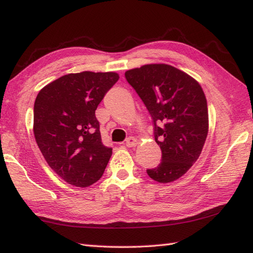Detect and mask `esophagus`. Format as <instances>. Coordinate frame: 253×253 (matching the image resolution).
Instances as JSON below:
<instances>
[{
	"instance_id": "esophagus-1",
	"label": "esophagus",
	"mask_w": 253,
	"mask_h": 253,
	"mask_svg": "<svg viewBox=\"0 0 253 253\" xmlns=\"http://www.w3.org/2000/svg\"><path fill=\"white\" fill-rule=\"evenodd\" d=\"M139 143V141L137 140V139L135 137H129L126 140V146L128 148H131V147H136L137 144Z\"/></svg>"
}]
</instances>
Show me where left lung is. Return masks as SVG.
Returning <instances> with one entry per match:
<instances>
[{
    "label": "left lung",
    "mask_w": 253,
    "mask_h": 253,
    "mask_svg": "<svg viewBox=\"0 0 253 253\" xmlns=\"http://www.w3.org/2000/svg\"><path fill=\"white\" fill-rule=\"evenodd\" d=\"M147 106L162 162L147 169L150 178L171 182L199 159L209 131L207 99L195 78L168 64H147L125 73Z\"/></svg>",
    "instance_id": "8db88e82"
}]
</instances>
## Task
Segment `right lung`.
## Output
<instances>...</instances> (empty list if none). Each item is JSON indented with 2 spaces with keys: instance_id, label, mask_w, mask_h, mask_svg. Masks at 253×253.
I'll use <instances>...</instances> for the list:
<instances>
[{
  "instance_id": "right-lung-1",
  "label": "right lung",
  "mask_w": 253,
  "mask_h": 253,
  "mask_svg": "<svg viewBox=\"0 0 253 253\" xmlns=\"http://www.w3.org/2000/svg\"><path fill=\"white\" fill-rule=\"evenodd\" d=\"M118 78L113 72L68 74L37 95V144L46 163L67 184L88 187L104 173L112 148L102 143L95 110Z\"/></svg>"
}]
</instances>
